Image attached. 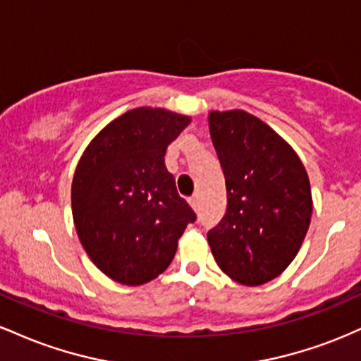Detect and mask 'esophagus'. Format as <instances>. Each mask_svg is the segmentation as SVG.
Here are the masks:
<instances>
[{"instance_id":"obj_1","label":"esophagus","mask_w":361,"mask_h":361,"mask_svg":"<svg viewBox=\"0 0 361 361\" xmlns=\"http://www.w3.org/2000/svg\"><path fill=\"white\" fill-rule=\"evenodd\" d=\"M190 205H192V209L193 210H197L198 209V198H197V195H195V197H192V198H190Z\"/></svg>"}]
</instances>
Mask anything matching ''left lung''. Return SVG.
Here are the masks:
<instances>
[{
    "mask_svg": "<svg viewBox=\"0 0 361 361\" xmlns=\"http://www.w3.org/2000/svg\"><path fill=\"white\" fill-rule=\"evenodd\" d=\"M209 128L227 190L226 214L207 234L210 250L227 276L263 285L292 263L307 234V171L295 151L247 111H210Z\"/></svg>",
    "mask_w": 361,
    "mask_h": 361,
    "instance_id": "1",
    "label": "left lung"
}]
</instances>
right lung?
<instances>
[{
    "mask_svg": "<svg viewBox=\"0 0 361 361\" xmlns=\"http://www.w3.org/2000/svg\"><path fill=\"white\" fill-rule=\"evenodd\" d=\"M190 117L140 106L120 115L82 152L71 186L73 219L88 256L111 280L142 285L169 267L197 221L166 169L169 144Z\"/></svg>",
    "mask_w": 361,
    "mask_h": 361,
    "instance_id": "obj_1",
    "label": "right lung"
}]
</instances>
